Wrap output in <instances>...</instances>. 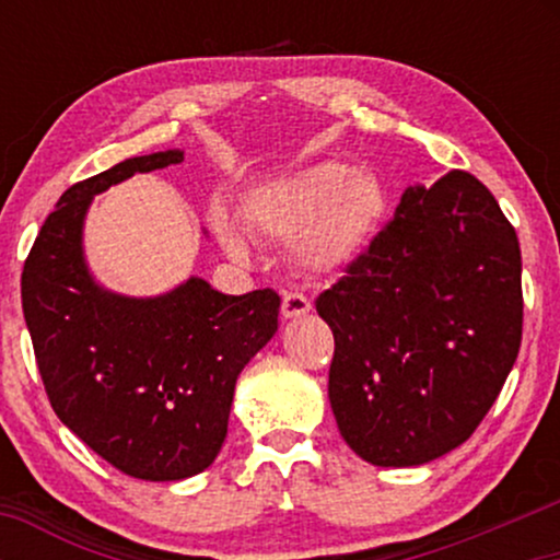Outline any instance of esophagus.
I'll use <instances>...</instances> for the list:
<instances>
[{"label": "esophagus", "mask_w": 560, "mask_h": 560, "mask_svg": "<svg viewBox=\"0 0 560 560\" xmlns=\"http://www.w3.org/2000/svg\"><path fill=\"white\" fill-rule=\"evenodd\" d=\"M282 318H298L305 316L311 311V301L298 290H290V293L282 295Z\"/></svg>", "instance_id": "obj_1"}]
</instances>
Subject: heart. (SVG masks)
<instances>
[{
  "mask_svg": "<svg viewBox=\"0 0 560 560\" xmlns=\"http://www.w3.org/2000/svg\"><path fill=\"white\" fill-rule=\"evenodd\" d=\"M387 198L380 178L339 160H320L265 183L247 198L244 219L259 236L295 240V252L313 270H341L370 247L385 219ZM224 247L247 257V240L232 219L219 213Z\"/></svg>",
  "mask_w": 560,
  "mask_h": 560,
  "instance_id": "obj_1",
  "label": "heart"
}]
</instances>
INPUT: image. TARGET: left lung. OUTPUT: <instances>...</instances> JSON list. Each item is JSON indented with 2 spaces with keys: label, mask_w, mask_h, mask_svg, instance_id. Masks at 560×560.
<instances>
[{
  "label": "left lung",
  "mask_w": 560,
  "mask_h": 560,
  "mask_svg": "<svg viewBox=\"0 0 560 560\" xmlns=\"http://www.w3.org/2000/svg\"><path fill=\"white\" fill-rule=\"evenodd\" d=\"M316 311L336 341L328 400L343 441L374 466L433 462L477 431L517 359L515 226L471 173L412 186Z\"/></svg>",
  "instance_id": "left-lung-1"
}]
</instances>
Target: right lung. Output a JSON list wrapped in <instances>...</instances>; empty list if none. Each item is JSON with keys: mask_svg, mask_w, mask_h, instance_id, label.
I'll return each mask as SVG.
<instances>
[{"mask_svg": "<svg viewBox=\"0 0 560 560\" xmlns=\"http://www.w3.org/2000/svg\"><path fill=\"white\" fill-rule=\"evenodd\" d=\"M183 163L180 150L129 158L75 183L45 219L22 270V311L56 416L135 479L209 469L226 439L244 364L278 331L272 288L224 295L190 278L158 298L96 285L81 249L91 198Z\"/></svg>", "mask_w": 560, "mask_h": 560, "instance_id": "obj_1", "label": "right lung"}]
</instances>
